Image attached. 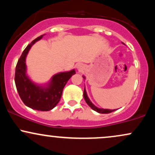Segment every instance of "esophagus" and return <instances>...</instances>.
I'll return each instance as SVG.
<instances>
[{
	"instance_id": "obj_1",
	"label": "esophagus",
	"mask_w": 155,
	"mask_h": 155,
	"mask_svg": "<svg viewBox=\"0 0 155 155\" xmlns=\"http://www.w3.org/2000/svg\"><path fill=\"white\" fill-rule=\"evenodd\" d=\"M83 68H84V66H83L82 64H81V63L78 64V65H77V69H78V70L81 71V70H83Z\"/></svg>"
}]
</instances>
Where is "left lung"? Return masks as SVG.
<instances>
[{
    "label": "left lung",
    "instance_id": "8db88e82",
    "mask_svg": "<svg viewBox=\"0 0 155 155\" xmlns=\"http://www.w3.org/2000/svg\"><path fill=\"white\" fill-rule=\"evenodd\" d=\"M84 79H85L84 76H83ZM84 98L85 101H86L87 104H88V106H90V107H91L92 109L94 110V111L98 112V113H101V114H108V113H111V112H113L115 111V109L114 110H111V109H104V108H99L97 107H96V106L94 105L90 101V99H89L88 96H87V92L86 90H85V88H84Z\"/></svg>",
    "mask_w": 155,
    "mask_h": 155
}]
</instances>
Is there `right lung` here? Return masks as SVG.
<instances>
[{
  "label": "right lung",
  "instance_id": "obj_1",
  "mask_svg": "<svg viewBox=\"0 0 155 155\" xmlns=\"http://www.w3.org/2000/svg\"><path fill=\"white\" fill-rule=\"evenodd\" d=\"M43 35L34 39L23 51L16 66L15 81L19 97L25 106L38 111H47L59 103L64 87L76 71L73 69L55 74L45 85L37 84L30 79L26 74L27 54L32 46L41 39Z\"/></svg>",
  "mask_w": 155,
  "mask_h": 155
}]
</instances>
